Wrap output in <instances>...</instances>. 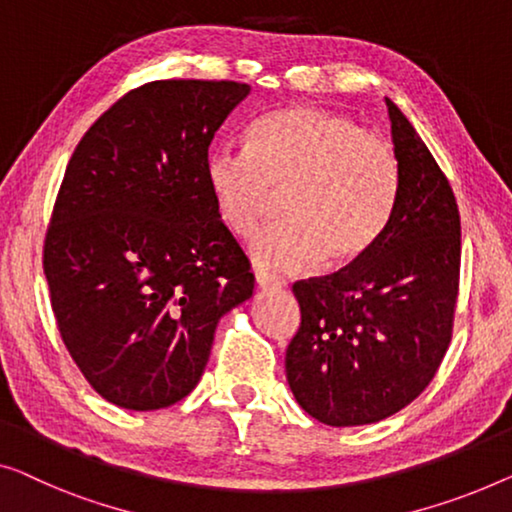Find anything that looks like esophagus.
Here are the masks:
<instances>
[{
	"mask_svg": "<svg viewBox=\"0 0 512 512\" xmlns=\"http://www.w3.org/2000/svg\"><path fill=\"white\" fill-rule=\"evenodd\" d=\"M255 280H257L259 287H282V285H285V280L273 276V273L264 271V269H255Z\"/></svg>",
	"mask_w": 512,
	"mask_h": 512,
	"instance_id": "esophagus-1",
	"label": "esophagus"
}]
</instances>
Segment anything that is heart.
Segmentation results:
<instances>
[{
    "instance_id": "b5f03b06",
    "label": "heart",
    "mask_w": 512,
    "mask_h": 512,
    "mask_svg": "<svg viewBox=\"0 0 512 512\" xmlns=\"http://www.w3.org/2000/svg\"><path fill=\"white\" fill-rule=\"evenodd\" d=\"M250 149L213 147L204 177L227 230L248 236L282 195L287 218L259 232L250 253L273 269L326 257H361L391 218L400 193L393 142L340 112L296 105L259 119Z\"/></svg>"
}]
</instances>
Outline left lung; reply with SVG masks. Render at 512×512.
<instances>
[{
  "mask_svg": "<svg viewBox=\"0 0 512 512\" xmlns=\"http://www.w3.org/2000/svg\"><path fill=\"white\" fill-rule=\"evenodd\" d=\"M400 193L375 243L352 264L294 282L301 326L285 356L296 402L319 423L398 414L437 375L460 292V211L451 183L391 98Z\"/></svg>",
  "mask_w": 512,
  "mask_h": 512,
  "instance_id": "left-lung-1",
  "label": "left lung"
}]
</instances>
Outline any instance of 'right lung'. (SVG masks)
I'll return each instance as SVG.
<instances>
[{
  "mask_svg": "<svg viewBox=\"0 0 512 512\" xmlns=\"http://www.w3.org/2000/svg\"><path fill=\"white\" fill-rule=\"evenodd\" d=\"M250 94L232 80L128 91L75 147L45 232L43 273L68 354L133 411L193 391L218 319L255 276L204 177L209 144Z\"/></svg>",
  "mask_w": 512,
  "mask_h": 512,
  "instance_id": "1",
  "label": "right lung"
}]
</instances>
